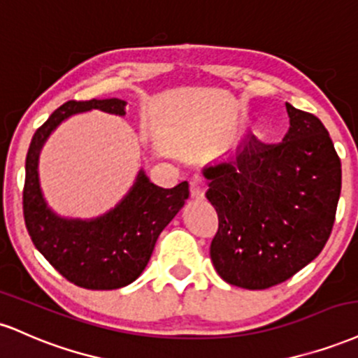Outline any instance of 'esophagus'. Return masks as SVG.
Wrapping results in <instances>:
<instances>
[{
  "mask_svg": "<svg viewBox=\"0 0 358 358\" xmlns=\"http://www.w3.org/2000/svg\"><path fill=\"white\" fill-rule=\"evenodd\" d=\"M189 191H191V197H192V199H196V201L204 199L206 187H204V184L201 182V179H197V178L192 179V180H191V187H189Z\"/></svg>",
  "mask_w": 358,
  "mask_h": 358,
  "instance_id": "34e87169",
  "label": "esophagus"
}]
</instances>
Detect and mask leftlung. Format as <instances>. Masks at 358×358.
Segmentation results:
<instances>
[{
	"label": "left lung",
	"mask_w": 358,
	"mask_h": 358,
	"mask_svg": "<svg viewBox=\"0 0 358 358\" xmlns=\"http://www.w3.org/2000/svg\"><path fill=\"white\" fill-rule=\"evenodd\" d=\"M289 129L266 145L251 137L229 161L203 167L220 229L211 259L226 283L264 289L292 278L325 246L342 189L329 130L287 103Z\"/></svg>",
	"instance_id": "left-lung-1"
}]
</instances>
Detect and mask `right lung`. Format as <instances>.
Wrapping results in <instances>:
<instances>
[{
    "label": "right lung",
    "instance_id": "1",
    "mask_svg": "<svg viewBox=\"0 0 358 358\" xmlns=\"http://www.w3.org/2000/svg\"><path fill=\"white\" fill-rule=\"evenodd\" d=\"M125 105L120 99L63 103L35 132L24 164L23 214L29 238L55 270L87 289H117L136 281L149 263L159 234L189 197L186 180L164 189L150 182L141 169L127 194L92 220L60 216L46 203L38 162L53 130L82 112L102 110L124 117Z\"/></svg>",
    "mask_w": 358,
    "mask_h": 358
}]
</instances>
